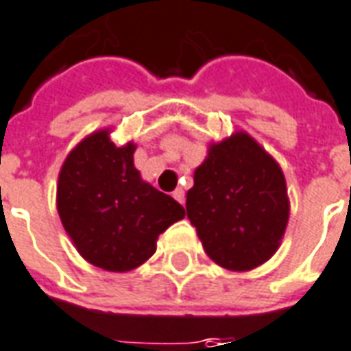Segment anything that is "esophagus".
I'll return each mask as SVG.
<instances>
[{
  "label": "esophagus",
  "instance_id": "34e87169",
  "mask_svg": "<svg viewBox=\"0 0 351 351\" xmlns=\"http://www.w3.org/2000/svg\"><path fill=\"white\" fill-rule=\"evenodd\" d=\"M172 196L178 199L179 204H183V202H185V191H183V189H176V191L172 192Z\"/></svg>",
  "mask_w": 351,
  "mask_h": 351
}]
</instances>
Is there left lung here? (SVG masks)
<instances>
[{"mask_svg": "<svg viewBox=\"0 0 351 351\" xmlns=\"http://www.w3.org/2000/svg\"><path fill=\"white\" fill-rule=\"evenodd\" d=\"M291 215L283 170L272 155L235 131L210 142L186 192V216L205 254L231 272H247L281 246Z\"/></svg>", "mask_w": 351, "mask_h": 351, "instance_id": "left-lung-1", "label": "left lung"}]
</instances>
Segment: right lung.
Returning <instances> with one entry per match:
<instances>
[{
    "label": "right lung",
    "mask_w": 351,
    "mask_h": 351,
    "mask_svg": "<svg viewBox=\"0 0 351 351\" xmlns=\"http://www.w3.org/2000/svg\"><path fill=\"white\" fill-rule=\"evenodd\" d=\"M110 128L94 131L68 154L57 181V210L79 255L107 272H129L157 250V239L185 218L172 196L135 168L136 144L116 146Z\"/></svg>",
    "instance_id": "obj_1"
}]
</instances>
